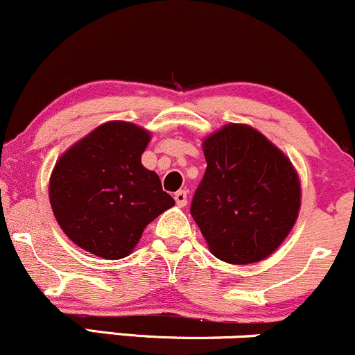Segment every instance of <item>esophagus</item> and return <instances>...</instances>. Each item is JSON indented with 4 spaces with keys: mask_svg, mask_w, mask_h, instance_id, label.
I'll return each mask as SVG.
<instances>
[{
    "mask_svg": "<svg viewBox=\"0 0 355 355\" xmlns=\"http://www.w3.org/2000/svg\"><path fill=\"white\" fill-rule=\"evenodd\" d=\"M175 202H177L178 207H185L187 205V191L178 190L177 193H175Z\"/></svg>",
    "mask_w": 355,
    "mask_h": 355,
    "instance_id": "obj_1",
    "label": "esophagus"
}]
</instances>
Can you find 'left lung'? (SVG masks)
Returning <instances> with one entry per match:
<instances>
[{
  "label": "left lung",
  "instance_id": "1",
  "mask_svg": "<svg viewBox=\"0 0 355 355\" xmlns=\"http://www.w3.org/2000/svg\"><path fill=\"white\" fill-rule=\"evenodd\" d=\"M207 170L190 214L210 252L245 266L267 259L294 227L300 182L291 160L248 125L230 123L203 141Z\"/></svg>",
  "mask_w": 355,
  "mask_h": 355
}]
</instances>
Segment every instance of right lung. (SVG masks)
Wrapping results in <instances>:
<instances>
[{"instance_id":"right-lung-1","label":"right lung","mask_w":355,"mask_h":355,"mask_svg":"<svg viewBox=\"0 0 355 355\" xmlns=\"http://www.w3.org/2000/svg\"><path fill=\"white\" fill-rule=\"evenodd\" d=\"M150 132L108 121L76 141L56 162L50 203L71 242L107 260L123 259L145 227L175 200L158 175L141 165Z\"/></svg>"}]
</instances>
